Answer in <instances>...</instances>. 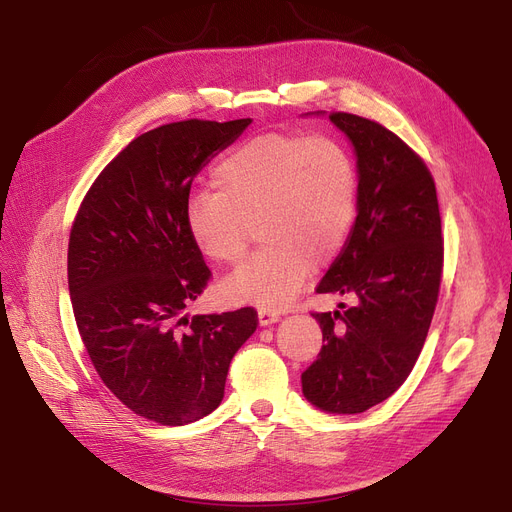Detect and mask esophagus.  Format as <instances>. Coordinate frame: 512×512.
Segmentation results:
<instances>
[{
  "instance_id": "esophagus-1",
  "label": "esophagus",
  "mask_w": 512,
  "mask_h": 512,
  "mask_svg": "<svg viewBox=\"0 0 512 512\" xmlns=\"http://www.w3.org/2000/svg\"><path fill=\"white\" fill-rule=\"evenodd\" d=\"M276 321H280V315L276 311H265V309L259 311V324L261 326H270V324H276Z\"/></svg>"
}]
</instances>
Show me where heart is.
Returning <instances> with one entry per match:
<instances>
[{"instance_id": "obj_1", "label": "heart", "mask_w": 512, "mask_h": 512, "mask_svg": "<svg viewBox=\"0 0 512 512\" xmlns=\"http://www.w3.org/2000/svg\"><path fill=\"white\" fill-rule=\"evenodd\" d=\"M213 193L184 205L193 247L218 265H236L263 249L220 292L234 303L284 309L305 288L313 267L332 265L353 234L359 211V168L330 137L261 132L236 145L211 172Z\"/></svg>"}]
</instances>
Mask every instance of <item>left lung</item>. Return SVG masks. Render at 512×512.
<instances>
[{"instance_id":"left-lung-1","label":"left lung","mask_w":512,"mask_h":512,"mask_svg":"<svg viewBox=\"0 0 512 512\" xmlns=\"http://www.w3.org/2000/svg\"><path fill=\"white\" fill-rule=\"evenodd\" d=\"M357 151L359 213L317 294H353L355 307L311 315L324 344L303 371V394L353 415L392 396L417 363L436 311L444 240L436 182L425 161L380 122L332 112Z\"/></svg>"}]
</instances>
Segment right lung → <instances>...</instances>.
I'll return each mask as SVG.
<instances>
[{
    "instance_id": "obj_1",
    "label": "right lung",
    "mask_w": 512,
    "mask_h": 512,
    "mask_svg": "<svg viewBox=\"0 0 512 512\" xmlns=\"http://www.w3.org/2000/svg\"><path fill=\"white\" fill-rule=\"evenodd\" d=\"M249 124L191 118L141 134L101 170L72 222L80 338L110 392L159 425L218 409L230 361L259 324L253 307L182 315L211 278L184 230L191 184Z\"/></svg>"
}]
</instances>
